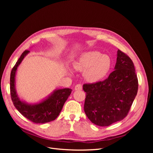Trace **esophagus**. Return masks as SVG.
Instances as JSON below:
<instances>
[{
  "label": "esophagus",
  "mask_w": 153,
  "mask_h": 153,
  "mask_svg": "<svg viewBox=\"0 0 153 153\" xmlns=\"http://www.w3.org/2000/svg\"><path fill=\"white\" fill-rule=\"evenodd\" d=\"M82 84H77L75 87V90L78 91V90H82Z\"/></svg>",
  "instance_id": "esophagus-1"
}]
</instances>
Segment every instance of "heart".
Masks as SVG:
<instances>
[{
    "mask_svg": "<svg viewBox=\"0 0 153 153\" xmlns=\"http://www.w3.org/2000/svg\"><path fill=\"white\" fill-rule=\"evenodd\" d=\"M111 59L106 55L92 51L80 55L74 63L76 70L85 71V77L89 82H96L103 78L109 71Z\"/></svg>",
    "mask_w": 153,
    "mask_h": 153,
    "instance_id": "1",
    "label": "heart"
}]
</instances>
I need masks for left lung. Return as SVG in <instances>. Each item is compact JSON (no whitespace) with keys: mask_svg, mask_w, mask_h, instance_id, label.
<instances>
[{"mask_svg":"<svg viewBox=\"0 0 153 153\" xmlns=\"http://www.w3.org/2000/svg\"><path fill=\"white\" fill-rule=\"evenodd\" d=\"M115 70L103 81L85 84L84 111L96 125L108 126L121 121L130 110L137 94L135 69L128 55L117 50Z\"/></svg>","mask_w":153,"mask_h":153,"instance_id":"obj_1","label":"left lung"}]
</instances>
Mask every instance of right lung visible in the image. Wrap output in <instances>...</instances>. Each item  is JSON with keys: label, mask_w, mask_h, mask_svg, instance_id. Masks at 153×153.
I'll return each instance as SVG.
<instances>
[{"label": "right lung", "mask_w": 153, "mask_h": 153, "mask_svg": "<svg viewBox=\"0 0 153 153\" xmlns=\"http://www.w3.org/2000/svg\"><path fill=\"white\" fill-rule=\"evenodd\" d=\"M29 52V50H25L22 53L11 70L10 93L12 101L18 112L32 122L36 124H43L52 121L58 117L72 90L69 88L57 89L42 102L35 105H29L21 101L18 98L15 89V77L18 66Z\"/></svg>", "instance_id": "1"}]
</instances>
